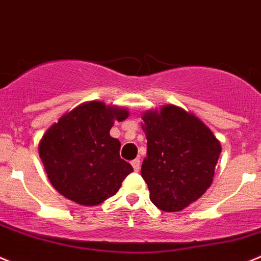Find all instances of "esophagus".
Segmentation results:
<instances>
[{
	"mask_svg": "<svg viewBox=\"0 0 261 261\" xmlns=\"http://www.w3.org/2000/svg\"><path fill=\"white\" fill-rule=\"evenodd\" d=\"M132 166H133V169H135L136 172H140V169H141V160H140V159H135V160L132 161Z\"/></svg>",
	"mask_w": 261,
	"mask_h": 261,
	"instance_id": "obj_1",
	"label": "esophagus"
}]
</instances>
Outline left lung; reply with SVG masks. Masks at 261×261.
Instances as JSON below:
<instances>
[{"mask_svg": "<svg viewBox=\"0 0 261 261\" xmlns=\"http://www.w3.org/2000/svg\"><path fill=\"white\" fill-rule=\"evenodd\" d=\"M147 156L141 174L150 200L164 212H179L210 187L219 159V141L200 119L166 105L142 116Z\"/></svg>", "mask_w": 261, "mask_h": 261, "instance_id": "8db88e82", "label": "left lung"}]
</instances>
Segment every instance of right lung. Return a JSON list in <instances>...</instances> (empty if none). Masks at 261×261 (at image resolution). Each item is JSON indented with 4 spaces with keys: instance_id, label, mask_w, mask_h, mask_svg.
<instances>
[{
    "instance_id": "obj_1",
    "label": "right lung",
    "mask_w": 261,
    "mask_h": 261,
    "mask_svg": "<svg viewBox=\"0 0 261 261\" xmlns=\"http://www.w3.org/2000/svg\"><path fill=\"white\" fill-rule=\"evenodd\" d=\"M124 109L92 101L64 115L44 133L39 158L56 191L93 206L115 195L133 172L120 159V142L110 136L114 120L128 118Z\"/></svg>"
}]
</instances>
